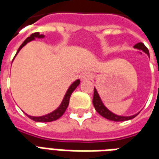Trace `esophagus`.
Instances as JSON below:
<instances>
[{"mask_svg": "<svg viewBox=\"0 0 159 159\" xmlns=\"http://www.w3.org/2000/svg\"><path fill=\"white\" fill-rule=\"evenodd\" d=\"M92 78H93V75L89 71H85L82 75V79L83 80H90Z\"/></svg>", "mask_w": 159, "mask_h": 159, "instance_id": "obj_1", "label": "esophagus"}]
</instances>
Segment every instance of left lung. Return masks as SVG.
Masks as SVG:
<instances>
[{"mask_svg":"<svg viewBox=\"0 0 159 159\" xmlns=\"http://www.w3.org/2000/svg\"><path fill=\"white\" fill-rule=\"evenodd\" d=\"M134 48L139 49V50H142L144 52H145L148 56H149V51L148 49L146 48L143 43H138L134 45ZM93 105L95 107V110L100 115H102L104 118L107 119L109 120H114V121H125V120H128L131 119H134V117H136L137 114H134L132 116H120L117 114H114V113H112L111 111H109L106 107L104 106V104L102 102V100L100 98V96L98 95V92L95 89V88H94V96H93Z\"/></svg>","mask_w":159,"mask_h":159,"instance_id":"8db88e82","label":"left lung"}]
</instances>
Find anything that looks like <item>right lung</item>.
<instances>
[{
  "label": "right lung",
  "instance_id": "right-lung-1",
  "mask_svg": "<svg viewBox=\"0 0 159 159\" xmlns=\"http://www.w3.org/2000/svg\"><path fill=\"white\" fill-rule=\"evenodd\" d=\"M35 38H39V39H40V38H44V35L43 34H39V33H34L33 34H31L30 35V37H28L26 39H25L23 43H22V45L20 46V48L18 49L17 53L20 51V49L25 45L28 42L30 41L33 40ZM16 53V54H17ZM80 83V80H76L75 81L74 83H72L71 85L70 86V88L68 89V90L66 92V94L64 95V99H63V102L60 104V106L58 107L57 108L56 110H54L52 113H50V114H46V115H43V116H39V117H35V116H30V115H27L28 117H29L31 120H33L34 121H37V122H51L53 121V120H56L57 119H59L64 114V112L66 110V108L68 107L69 102H70V95H71L72 92L76 89V88L79 85Z\"/></svg>",
  "mask_w": 159,
  "mask_h": 159
}]
</instances>
